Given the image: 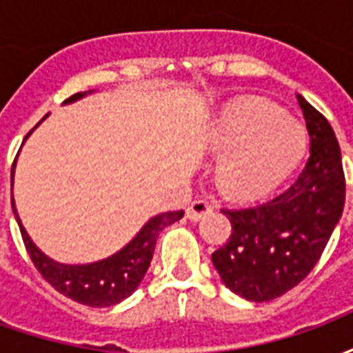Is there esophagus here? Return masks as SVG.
Returning <instances> with one entry per match:
<instances>
[{"instance_id":"obj_1","label":"esophagus","mask_w":353,"mask_h":353,"mask_svg":"<svg viewBox=\"0 0 353 353\" xmlns=\"http://www.w3.org/2000/svg\"><path fill=\"white\" fill-rule=\"evenodd\" d=\"M212 210H214V206L210 202H206V200H194V202H191V206L187 208V217L191 221H199L204 215L210 214Z\"/></svg>"}]
</instances>
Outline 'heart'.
<instances>
[{"label":"heart","instance_id":"heart-1","mask_svg":"<svg viewBox=\"0 0 353 353\" xmlns=\"http://www.w3.org/2000/svg\"><path fill=\"white\" fill-rule=\"evenodd\" d=\"M210 145L229 153L219 166L223 189L240 199L261 196L303 161L308 134L283 109L248 98L223 109L210 128Z\"/></svg>","mask_w":353,"mask_h":353}]
</instances>
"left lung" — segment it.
I'll return each instance as SVG.
<instances>
[{
	"instance_id": "obj_1",
	"label": "left lung",
	"mask_w": 353,
	"mask_h": 353,
	"mask_svg": "<svg viewBox=\"0 0 353 353\" xmlns=\"http://www.w3.org/2000/svg\"><path fill=\"white\" fill-rule=\"evenodd\" d=\"M310 134V159L293 183L263 204L223 210L229 242L212 253L223 283L245 301L278 299L310 274L346 199L341 147L331 124L296 94Z\"/></svg>"
}]
</instances>
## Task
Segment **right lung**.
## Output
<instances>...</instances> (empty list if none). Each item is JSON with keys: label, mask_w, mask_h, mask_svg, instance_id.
<instances>
[{"label": "right lung", "mask_w": 353, "mask_h": 353, "mask_svg": "<svg viewBox=\"0 0 353 353\" xmlns=\"http://www.w3.org/2000/svg\"><path fill=\"white\" fill-rule=\"evenodd\" d=\"M92 90H88V94ZM83 96H87V92L73 94L72 98H68L64 103L81 100ZM12 177H14V164H12L11 170L12 214L17 217L20 232H22V240H24V245H26L32 263L58 293L70 296L75 303L87 304V306H94V308L119 304L138 289L143 276H145L147 268L151 265L154 244H157V238L161 234V230L183 217L181 210L154 215L141 227L138 234L124 245L123 250L113 253L108 259L88 263V265H64V263H58V261L47 257L32 242L26 229L22 227V221H20L17 208H14V199H12Z\"/></svg>", "instance_id": "obj_1"}]
</instances>
